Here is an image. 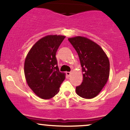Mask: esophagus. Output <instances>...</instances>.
Returning a JSON list of instances; mask_svg holds the SVG:
<instances>
[{"label": "esophagus", "mask_w": 130, "mask_h": 130, "mask_svg": "<svg viewBox=\"0 0 130 130\" xmlns=\"http://www.w3.org/2000/svg\"><path fill=\"white\" fill-rule=\"evenodd\" d=\"M66 74H67V75L68 76H70L71 75V72H69V71H67V72H66Z\"/></svg>", "instance_id": "34e87169"}]
</instances>
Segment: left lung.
<instances>
[{"instance_id": "1", "label": "left lung", "mask_w": 130, "mask_h": 130, "mask_svg": "<svg viewBox=\"0 0 130 130\" xmlns=\"http://www.w3.org/2000/svg\"><path fill=\"white\" fill-rule=\"evenodd\" d=\"M68 41L78 54L83 73V83L76 87V93L86 99L95 97L108 80V57L100 46L86 37H75Z\"/></svg>"}]
</instances>
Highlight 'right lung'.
<instances>
[{
    "label": "right lung",
    "instance_id": "add662e5",
    "mask_svg": "<svg viewBox=\"0 0 130 130\" xmlns=\"http://www.w3.org/2000/svg\"><path fill=\"white\" fill-rule=\"evenodd\" d=\"M65 36L47 35L38 40L28 53L24 62L27 83L37 96L50 99L60 90L65 74L60 72L56 53Z\"/></svg>",
    "mask_w": 130,
    "mask_h": 130
}]
</instances>
